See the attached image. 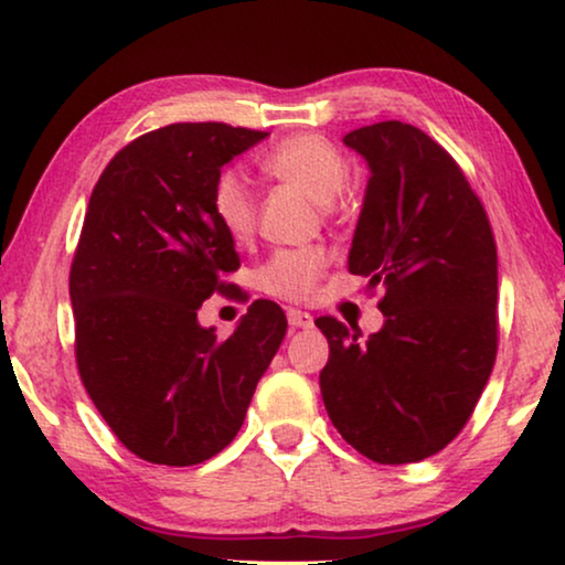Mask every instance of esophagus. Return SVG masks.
<instances>
[{"mask_svg":"<svg viewBox=\"0 0 565 565\" xmlns=\"http://www.w3.org/2000/svg\"><path fill=\"white\" fill-rule=\"evenodd\" d=\"M288 323L292 329H311L313 316L306 311H298V308H288Z\"/></svg>","mask_w":565,"mask_h":565,"instance_id":"34e87169","label":"esophagus"}]
</instances>
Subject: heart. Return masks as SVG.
<instances>
[{
    "label": "heart",
    "mask_w": 565,
    "mask_h": 565,
    "mask_svg": "<svg viewBox=\"0 0 565 565\" xmlns=\"http://www.w3.org/2000/svg\"><path fill=\"white\" fill-rule=\"evenodd\" d=\"M262 169L275 180L288 182L306 192L313 203L331 205L344 190L350 167L347 159L329 138L316 134H300L285 138L273 151L265 153ZM213 213L223 231L236 242H244L257 226V205L249 188L236 172H223L213 184ZM327 252L308 246V249H280L257 269V288L267 296L285 300H303L311 296L327 273Z\"/></svg>",
    "instance_id": "1"
}]
</instances>
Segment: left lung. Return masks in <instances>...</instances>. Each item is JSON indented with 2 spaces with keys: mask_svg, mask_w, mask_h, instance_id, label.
<instances>
[{
  "mask_svg": "<svg viewBox=\"0 0 565 565\" xmlns=\"http://www.w3.org/2000/svg\"><path fill=\"white\" fill-rule=\"evenodd\" d=\"M370 180L352 236V275L383 285L381 331L321 316V396L347 443L383 466L429 458L473 414L497 360V244L466 174L401 120L344 136Z\"/></svg>",
  "mask_w": 565,
  "mask_h": 565,
  "instance_id": "left-lung-1",
  "label": "left lung"
}]
</instances>
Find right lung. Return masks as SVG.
Masks as SVG:
<instances>
[{"label": "right lung", "mask_w": 565, "mask_h": 565, "mask_svg": "<svg viewBox=\"0 0 565 565\" xmlns=\"http://www.w3.org/2000/svg\"><path fill=\"white\" fill-rule=\"evenodd\" d=\"M262 138L174 122L115 153L92 190L68 275L76 365L115 437L157 466H198L236 437L288 331L273 300H254L228 339L198 321L238 269L213 184Z\"/></svg>", "instance_id": "1"}]
</instances>
